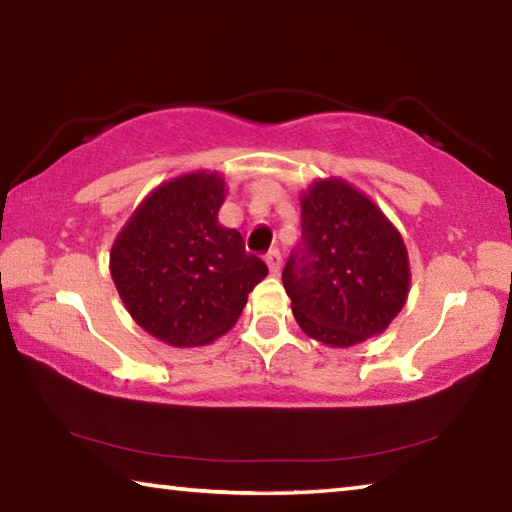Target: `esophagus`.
<instances>
[{"mask_svg":"<svg viewBox=\"0 0 512 512\" xmlns=\"http://www.w3.org/2000/svg\"><path fill=\"white\" fill-rule=\"evenodd\" d=\"M266 266H268V271H271V275H277V273H280V268H282V257H280V253H277V250H271V253L266 255Z\"/></svg>","mask_w":512,"mask_h":512,"instance_id":"esophagus-1","label":"esophagus"}]
</instances>
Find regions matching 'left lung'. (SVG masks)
I'll list each match as a JSON object with an SVG mask.
<instances>
[{
    "label": "left lung",
    "mask_w": 512,
    "mask_h": 512,
    "mask_svg": "<svg viewBox=\"0 0 512 512\" xmlns=\"http://www.w3.org/2000/svg\"><path fill=\"white\" fill-rule=\"evenodd\" d=\"M300 216L302 244L282 282L302 332L341 350L384 334L411 289L400 230L339 176L318 178L300 194Z\"/></svg>",
    "instance_id": "8db88e82"
}]
</instances>
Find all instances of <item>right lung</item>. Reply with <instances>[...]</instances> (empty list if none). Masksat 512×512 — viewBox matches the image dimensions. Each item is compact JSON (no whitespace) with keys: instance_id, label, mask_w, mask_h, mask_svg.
Wrapping results in <instances>:
<instances>
[{"instance_id":"add662e5","label":"right lung","mask_w":512,"mask_h":512,"mask_svg":"<svg viewBox=\"0 0 512 512\" xmlns=\"http://www.w3.org/2000/svg\"><path fill=\"white\" fill-rule=\"evenodd\" d=\"M219 171L196 169L146 194L110 248V275L131 318L171 348L230 332L248 293L268 275L237 230L219 223Z\"/></svg>"}]
</instances>
